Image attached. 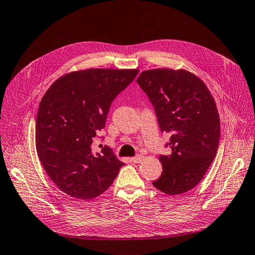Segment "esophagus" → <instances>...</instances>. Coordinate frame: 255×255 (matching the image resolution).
I'll list each match as a JSON object with an SVG mask.
<instances>
[{"label": "esophagus", "mask_w": 255, "mask_h": 255, "mask_svg": "<svg viewBox=\"0 0 255 255\" xmlns=\"http://www.w3.org/2000/svg\"><path fill=\"white\" fill-rule=\"evenodd\" d=\"M142 159H143V156L138 155V156H136V157L130 158V161L133 162V163H140V162L142 161Z\"/></svg>", "instance_id": "34e87169"}]
</instances>
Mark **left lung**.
<instances>
[{"label": "left lung", "mask_w": 255, "mask_h": 255, "mask_svg": "<svg viewBox=\"0 0 255 255\" xmlns=\"http://www.w3.org/2000/svg\"><path fill=\"white\" fill-rule=\"evenodd\" d=\"M137 83L154 107L161 131L170 135L165 144L170 154L160 156L163 171L152 185L181 195L198 184L217 155L221 129L215 99L198 76L183 69L146 70Z\"/></svg>", "instance_id": "8db88e82"}]
</instances>
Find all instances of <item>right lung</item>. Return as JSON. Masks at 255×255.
Here are the masks:
<instances>
[{
	"mask_svg": "<svg viewBox=\"0 0 255 255\" xmlns=\"http://www.w3.org/2000/svg\"><path fill=\"white\" fill-rule=\"evenodd\" d=\"M137 69H88L51 85L38 107L37 156L55 185L67 195L90 200L105 192L125 165L108 145L92 149L106 127L111 104L135 79Z\"/></svg>",
	"mask_w": 255,
	"mask_h": 255,
	"instance_id": "1",
	"label": "right lung"
}]
</instances>
